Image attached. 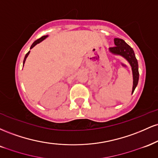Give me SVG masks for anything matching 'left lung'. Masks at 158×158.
I'll return each instance as SVG.
<instances>
[{"instance_id": "1", "label": "left lung", "mask_w": 158, "mask_h": 158, "mask_svg": "<svg viewBox=\"0 0 158 158\" xmlns=\"http://www.w3.org/2000/svg\"><path fill=\"white\" fill-rule=\"evenodd\" d=\"M114 44L115 46L109 48V51L115 55L123 56L128 61L131 67L132 74H133V88H132V94H133L139 80L138 62L135 57V52L129 45L126 44L124 40L121 39L115 38Z\"/></svg>"}]
</instances>
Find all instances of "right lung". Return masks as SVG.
Here are the masks:
<instances>
[{
	"label": "right lung",
	"instance_id": "right-lung-1",
	"mask_svg": "<svg viewBox=\"0 0 158 158\" xmlns=\"http://www.w3.org/2000/svg\"><path fill=\"white\" fill-rule=\"evenodd\" d=\"M47 37H48V35H44V36H42V37H41V38H40V39H37V40H36V41H34V42L32 43V44L31 45V47H30V49H32V48H34V47H35V45L37 44H39V43L41 42V41H42L43 40H44L45 39H46ZM29 54H30V51H29L28 52H27V53L26 54V56H25V57H24V59H23V64H24V63H25V61H26V59H27V56H28Z\"/></svg>",
	"mask_w": 158,
	"mask_h": 158
}]
</instances>
